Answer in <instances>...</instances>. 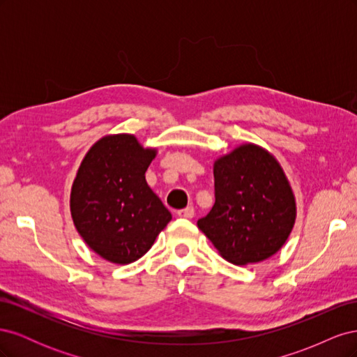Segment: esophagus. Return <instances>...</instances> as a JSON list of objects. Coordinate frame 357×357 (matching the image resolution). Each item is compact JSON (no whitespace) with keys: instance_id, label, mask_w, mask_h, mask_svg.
I'll use <instances>...</instances> for the list:
<instances>
[{"instance_id":"obj_1","label":"esophagus","mask_w":357,"mask_h":357,"mask_svg":"<svg viewBox=\"0 0 357 357\" xmlns=\"http://www.w3.org/2000/svg\"><path fill=\"white\" fill-rule=\"evenodd\" d=\"M177 214H178V218H181V219H192L193 215H195V210H193V207H186L183 210H178Z\"/></svg>"}]
</instances>
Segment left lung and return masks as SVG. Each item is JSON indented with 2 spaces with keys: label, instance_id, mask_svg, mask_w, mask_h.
Segmentation results:
<instances>
[{
  "label": "left lung",
  "instance_id": "8db88e82",
  "mask_svg": "<svg viewBox=\"0 0 357 357\" xmlns=\"http://www.w3.org/2000/svg\"><path fill=\"white\" fill-rule=\"evenodd\" d=\"M214 197L198 228L234 265L262 262L287 241L296 199L273 153L245 143L214 160Z\"/></svg>",
  "mask_w": 357,
  "mask_h": 357
}]
</instances>
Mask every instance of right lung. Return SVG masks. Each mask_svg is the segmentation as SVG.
Instances as JSON below:
<instances>
[{"label":"right lung","mask_w":357,"mask_h":357,"mask_svg":"<svg viewBox=\"0 0 357 357\" xmlns=\"http://www.w3.org/2000/svg\"><path fill=\"white\" fill-rule=\"evenodd\" d=\"M156 153L132 134L105 135L88 150L75 174L70 195L75 229L112 264L135 262L171 220L144 176Z\"/></svg>","instance_id":"add662e5"}]
</instances>
